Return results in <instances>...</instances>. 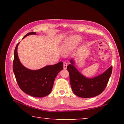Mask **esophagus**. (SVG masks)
<instances>
[{"label": "esophagus", "mask_w": 124, "mask_h": 124, "mask_svg": "<svg viewBox=\"0 0 124 124\" xmlns=\"http://www.w3.org/2000/svg\"><path fill=\"white\" fill-rule=\"evenodd\" d=\"M63 69H67V62H63Z\"/></svg>", "instance_id": "obj_1"}]
</instances>
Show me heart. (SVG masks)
Here are the masks:
<instances>
[{
    "instance_id": "obj_1",
    "label": "heart",
    "mask_w": 124,
    "mask_h": 124,
    "mask_svg": "<svg viewBox=\"0 0 124 124\" xmlns=\"http://www.w3.org/2000/svg\"><path fill=\"white\" fill-rule=\"evenodd\" d=\"M81 38L77 36H72L67 39L62 47V53L64 55H68L73 51L80 42Z\"/></svg>"
}]
</instances>
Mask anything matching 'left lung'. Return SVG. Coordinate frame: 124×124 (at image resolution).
I'll return each instance as SVG.
<instances>
[{
    "label": "left lung",
    "instance_id": "obj_1",
    "mask_svg": "<svg viewBox=\"0 0 124 124\" xmlns=\"http://www.w3.org/2000/svg\"><path fill=\"white\" fill-rule=\"evenodd\" d=\"M67 66L71 88L75 95L81 98H91L100 95L106 87L111 77L112 66L104 72L93 78H87L81 73L75 67L74 58L70 60Z\"/></svg>",
    "mask_w": 124,
    "mask_h": 124
}]
</instances>
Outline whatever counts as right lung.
<instances>
[{"instance_id": "1", "label": "right lung", "mask_w": 124, "mask_h": 124, "mask_svg": "<svg viewBox=\"0 0 124 124\" xmlns=\"http://www.w3.org/2000/svg\"><path fill=\"white\" fill-rule=\"evenodd\" d=\"M35 32H29L23 38ZM16 45L14 53L13 70L17 84L22 91L35 97H44L49 95L53 88L55 78L63 69V62H61L53 65H47L38 70H31L22 64L17 54Z\"/></svg>"}]
</instances>
